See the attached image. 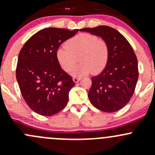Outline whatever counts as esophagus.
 <instances>
[{"instance_id":"esophagus-1","label":"esophagus","mask_w":155,"mask_h":155,"mask_svg":"<svg viewBox=\"0 0 155 155\" xmlns=\"http://www.w3.org/2000/svg\"><path fill=\"white\" fill-rule=\"evenodd\" d=\"M80 79H81V78H77V77H73V82H74L75 83L79 82V81H80Z\"/></svg>"}]
</instances>
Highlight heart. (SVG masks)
<instances>
[{
	"instance_id": "b5f03b06",
	"label": "heart",
	"mask_w": 155,
	"mask_h": 155,
	"mask_svg": "<svg viewBox=\"0 0 155 155\" xmlns=\"http://www.w3.org/2000/svg\"><path fill=\"white\" fill-rule=\"evenodd\" d=\"M65 45L56 50V59L61 68L68 72L78 57L81 63L70 72L73 76H84L91 72L98 74L106 67L109 48L102 39L91 34L80 33L68 40Z\"/></svg>"
}]
</instances>
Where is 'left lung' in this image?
<instances>
[{"label":"left lung","mask_w":155,"mask_h":155,"mask_svg":"<svg viewBox=\"0 0 155 155\" xmlns=\"http://www.w3.org/2000/svg\"><path fill=\"white\" fill-rule=\"evenodd\" d=\"M100 37L107 44L109 58L105 69L91 78V102L105 112H115L127 105L138 79V63L129 42L120 32L107 26L79 30Z\"/></svg>","instance_id":"1"}]
</instances>
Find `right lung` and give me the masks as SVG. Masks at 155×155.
I'll return each mask as SVG.
<instances>
[{"label":"right lung","mask_w":155,"mask_h":155,"mask_svg":"<svg viewBox=\"0 0 155 155\" xmlns=\"http://www.w3.org/2000/svg\"><path fill=\"white\" fill-rule=\"evenodd\" d=\"M78 31L43 29L34 34L19 53L16 79L26 103L38 114L53 116L68 104L69 91L75 83L61 69L56 53Z\"/></svg>","instance_id":"add662e5"}]
</instances>
